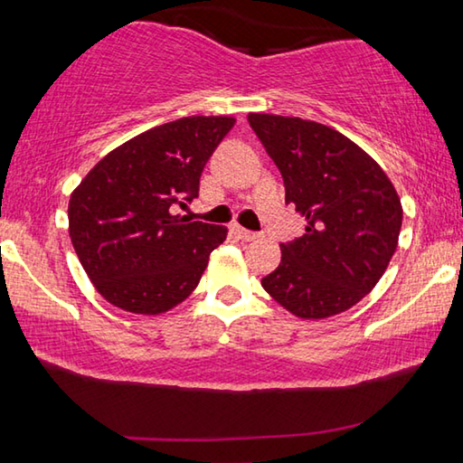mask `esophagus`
Returning <instances> with one entry per match:
<instances>
[{"mask_svg":"<svg viewBox=\"0 0 463 463\" xmlns=\"http://www.w3.org/2000/svg\"><path fill=\"white\" fill-rule=\"evenodd\" d=\"M232 232L237 234V237L242 239V241H255V239H260V232L247 231V229H242V226H239V224L232 226Z\"/></svg>","mask_w":463,"mask_h":463,"instance_id":"1","label":"esophagus"}]
</instances>
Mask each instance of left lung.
<instances>
[{"instance_id":"left-lung-1","label":"left lung","mask_w":463,"mask_h":463,"mask_svg":"<svg viewBox=\"0 0 463 463\" xmlns=\"http://www.w3.org/2000/svg\"><path fill=\"white\" fill-rule=\"evenodd\" d=\"M276 163L286 203L307 216L304 234L281 242L265 292L300 318H326L372 292L398 245L402 206L382 167L325 124L249 114Z\"/></svg>"}]
</instances>
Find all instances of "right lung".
Here are the masks:
<instances>
[{"label":"right lung","instance_id":"add662e5","mask_svg":"<svg viewBox=\"0 0 463 463\" xmlns=\"http://www.w3.org/2000/svg\"><path fill=\"white\" fill-rule=\"evenodd\" d=\"M232 127L229 116L161 124L114 148L71 194L75 253L109 304L159 315L198 286L226 229L179 208L198 198L203 165Z\"/></svg>","mask_w":463,"mask_h":463}]
</instances>
